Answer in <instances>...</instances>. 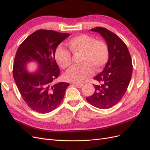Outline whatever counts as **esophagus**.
Returning <instances> with one entry per match:
<instances>
[{
	"label": "esophagus",
	"instance_id": "1",
	"mask_svg": "<svg viewBox=\"0 0 150 150\" xmlns=\"http://www.w3.org/2000/svg\"><path fill=\"white\" fill-rule=\"evenodd\" d=\"M72 85H74V86H76V87H78V88H81L82 86H83V84L81 83H74V82H72L71 83Z\"/></svg>",
	"mask_w": 150,
	"mask_h": 150
}]
</instances>
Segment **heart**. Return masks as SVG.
Listing matches in <instances>:
<instances>
[{"label": "heart", "instance_id": "heart-1", "mask_svg": "<svg viewBox=\"0 0 150 150\" xmlns=\"http://www.w3.org/2000/svg\"><path fill=\"white\" fill-rule=\"evenodd\" d=\"M68 47L74 55L79 56L82 64L72 67L65 74L68 81L77 83L87 81L96 71H101L107 63L110 56L108 44L104 40H97L91 36L81 34L71 38L67 43ZM57 62L63 69H68L72 66V57L71 52L61 46L56 51Z\"/></svg>", "mask_w": 150, "mask_h": 150}]
</instances>
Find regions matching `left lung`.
I'll return each mask as SVG.
<instances>
[{
  "mask_svg": "<svg viewBox=\"0 0 150 150\" xmlns=\"http://www.w3.org/2000/svg\"><path fill=\"white\" fill-rule=\"evenodd\" d=\"M100 34L110 49V56L103 71L94 79L95 91L86 100L93 106L108 109L119 103L125 95L133 72L132 60L125 43L110 30L101 27L91 29Z\"/></svg>",
  "mask_w": 150,
  "mask_h": 150,
  "instance_id": "obj_1",
  "label": "left lung"
}]
</instances>
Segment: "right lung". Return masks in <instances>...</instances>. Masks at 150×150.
<instances>
[{
	"label": "right lung",
	"mask_w": 150,
	"mask_h": 150,
	"mask_svg": "<svg viewBox=\"0 0 150 150\" xmlns=\"http://www.w3.org/2000/svg\"><path fill=\"white\" fill-rule=\"evenodd\" d=\"M69 35L40 29L28 36L17 49L13 66V79L25 103L36 112L52 111L64 97L69 84L54 83L60 74L55 52L58 45ZM32 61L38 63L39 68L31 74L26 66Z\"/></svg>",
	"instance_id": "right-lung-1"
}]
</instances>
